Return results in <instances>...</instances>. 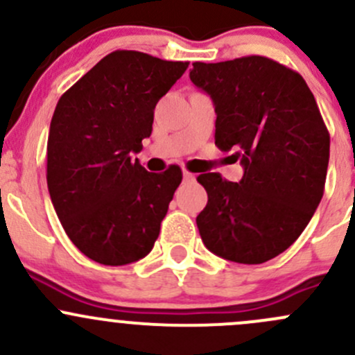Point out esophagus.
Instances as JSON below:
<instances>
[{"label":"esophagus","mask_w":355,"mask_h":355,"mask_svg":"<svg viewBox=\"0 0 355 355\" xmlns=\"http://www.w3.org/2000/svg\"><path fill=\"white\" fill-rule=\"evenodd\" d=\"M196 180V175L191 173V171H184V182H194Z\"/></svg>","instance_id":"1"}]
</instances>
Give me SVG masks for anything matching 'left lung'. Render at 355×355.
Wrapping results in <instances>:
<instances>
[{"instance_id": "8db88e82", "label": "left lung", "mask_w": 355, "mask_h": 355, "mask_svg": "<svg viewBox=\"0 0 355 355\" xmlns=\"http://www.w3.org/2000/svg\"><path fill=\"white\" fill-rule=\"evenodd\" d=\"M213 99L214 144L234 151L244 177L202 173L207 204L196 218L204 245L223 259L261 264L287 250L324 192L330 134L306 80L266 56L192 63Z\"/></svg>"}]
</instances>
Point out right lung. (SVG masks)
<instances>
[{
	"label": "right lung",
	"instance_id": "add662e5",
	"mask_svg": "<svg viewBox=\"0 0 355 355\" xmlns=\"http://www.w3.org/2000/svg\"><path fill=\"white\" fill-rule=\"evenodd\" d=\"M141 51H113L60 98L48 137V191L75 247L121 266L151 252L182 182L171 164L132 163L153 132L156 103L187 70Z\"/></svg>",
	"mask_w": 355,
	"mask_h": 355
}]
</instances>
